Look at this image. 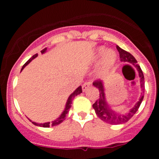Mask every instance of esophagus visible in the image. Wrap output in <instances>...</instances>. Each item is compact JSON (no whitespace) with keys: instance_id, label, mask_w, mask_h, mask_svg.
<instances>
[{"instance_id":"34e87169","label":"esophagus","mask_w":159,"mask_h":159,"mask_svg":"<svg viewBox=\"0 0 159 159\" xmlns=\"http://www.w3.org/2000/svg\"><path fill=\"white\" fill-rule=\"evenodd\" d=\"M91 82L90 81H86V82H84L82 85L83 91H86V90L89 89V87H91Z\"/></svg>"}]
</instances>
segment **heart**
I'll list each match as a JSON object with an SVG mask.
<instances>
[{
  "label": "heart",
  "instance_id": "heart-1",
  "mask_svg": "<svg viewBox=\"0 0 159 159\" xmlns=\"http://www.w3.org/2000/svg\"><path fill=\"white\" fill-rule=\"evenodd\" d=\"M102 59L101 62V68L102 70H108L115 64L117 59V54L112 50H108L105 47H101L96 51L95 56H94V61H98Z\"/></svg>",
  "mask_w": 159,
  "mask_h": 159
}]
</instances>
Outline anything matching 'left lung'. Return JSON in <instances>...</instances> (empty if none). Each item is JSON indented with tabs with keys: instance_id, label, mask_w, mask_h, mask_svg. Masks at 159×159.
Listing matches in <instances>:
<instances>
[{
	"instance_id": "left-lung-1",
	"label": "left lung",
	"mask_w": 159,
	"mask_h": 159,
	"mask_svg": "<svg viewBox=\"0 0 159 159\" xmlns=\"http://www.w3.org/2000/svg\"><path fill=\"white\" fill-rule=\"evenodd\" d=\"M116 48L118 50V53H119L120 61H121L129 62V63L134 65V67L137 68L138 71H139V77L141 78V86H142V89H144L145 88V78H144L143 72H142V69H141L140 66L137 64L138 62L136 61V59L134 58L132 54H130L128 51H125V50L121 49L118 46H116ZM93 85L99 90V98L98 100H97L93 104V108L95 111L96 115H98V117L101 120L111 125H119L127 122L129 120L132 118L133 115L136 113V111H137L139 107H140L141 103H142V100L144 98L143 91L139 101L131 108L129 113L126 114V115H121V114L116 113L113 110L111 109L109 105L107 104L106 101H105V92H104L103 83L102 82V81L101 80H96V81H94L93 82Z\"/></svg>"
}]
</instances>
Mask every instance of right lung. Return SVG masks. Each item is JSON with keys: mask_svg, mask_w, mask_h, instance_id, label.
I'll return each instance as SVG.
<instances>
[{"mask_svg": "<svg viewBox=\"0 0 159 159\" xmlns=\"http://www.w3.org/2000/svg\"><path fill=\"white\" fill-rule=\"evenodd\" d=\"M46 50H47V48H45L43 49L42 51H41V54H43V53L45 52ZM38 55V54H34V55L32 56V57H30L29 60H28V61H27L26 63H25V65H23V67H22V68H21V70H23L24 68H25V67L27 65H28V64H29L30 62L31 61L32 59L35 58V57H36ZM81 92H82V89H81V86H79V87H78V89L75 90V91H74V92L72 93V94L69 96V98H68V102H67V103H66V107H65V111H64L63 113H62L61 115V116L59 117V118H57L56 120H54V121H51V122L43 123V124H38V123H35V122H34V121H32V123H33L34 125H37V126H40V127H44V128H48V127H50V126H56V125H57L61 124V123L62 121H65V118H66V115H67V114H68V112L69 111L70 108V107H71L72 100H73V99L75 98V96H77V95H78V94H81Z\"/></svg>", "mask_w": 159, "mask_h": 159, "instance_id": "right-lung-1", "label": "right lung"}]
</instances>
